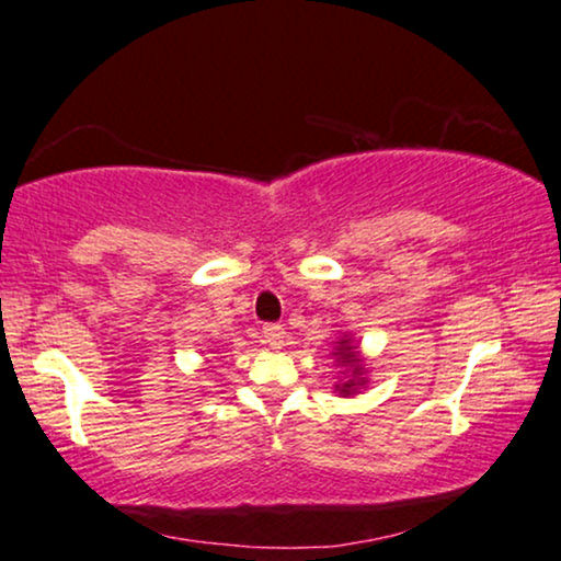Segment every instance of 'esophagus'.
I'll use <instances>...</instances> for the list:
<instances>
[{
    "label": "esophagus",
    "instance_id": "1",
    "mask_svg": "<svg viewBox=\"0 0 561 561\" xmlns=\"http://www.w3.org/2000/svg\"><path fill=\"white\" fill-rule=\"evenodd\" d=\"M261 335H264V343H268L272 348H282L285 346L287 331H285V325H279V323H266L264 328H261Z\"/></svg>",
    "mask_w": 561,
    "mask_h": 561
}]
</instances>
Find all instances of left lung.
I'll list each match as a JSON object with an SVG mask.
<instances>
[{"label": "left lung", "mask_w": 561, "mask_h": 561, "mask_svg": "<svg viewBox=\"0 0 561 561\" xmlns=\"http://www.w3.org/2000/svg\"><path fill=\"white\" fill-rule=\"evenodd\" d=\"M335 362L341 364V367H346L351 375L346 382L335 385V390H339L341 394H354L358 387L364 385V364H362V356H358V346L354 341L348 339V335H343V339H339V346H335L333 351Z\"/></svg>", "instance_id": "1"}]
</instances>
